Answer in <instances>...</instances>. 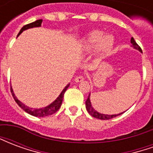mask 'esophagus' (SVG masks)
Masks as SVG:
<instances>
[{"label":"esophagus","instance_id":"obj_1","mask_svg":"<svg viewBox=\"0 0 153 153\" xmlns=\"http://www.w3.org/2000/svg\"><path fill=\"white\" fill-rule=\"evenodd\" d=\"M83 80H84V77L82 76V75H79V76H78L75 78L74 81H75V83H80V82H82Z\"/></svg>","mask_w":153,"mask_h":153}]
</instances>
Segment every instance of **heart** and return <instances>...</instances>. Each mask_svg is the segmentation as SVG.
I'll return each mask as SVG.
<instances>
[{
    "label": "heart",
    "instance_id": "heart-1",
    "mask_svg": "<svg viewBox=\"0 0 153 153\" xmlns=\"http://www.w3.org/2000/svg\"><path fill=\"white\" fill-rule=\"evenodd\" d=\"M115 45V38L111 34H105L102 31L93 30L87 33L81 41L80 47L84 51L94 49L97 57H103L112 50Z\"/></svg>",
    "mask_w": 153,
    "mask_h": 153
}]
</instances>
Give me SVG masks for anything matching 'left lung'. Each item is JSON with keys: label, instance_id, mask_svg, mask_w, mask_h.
Segmentation results:
<instances>
[{"label": "left lung", "instance_id": "left-lung-1", "mask_svg": "<svg viewBox=\"0 0 153 153\" xmlns=\"http://www.w3.org/2000/svg\"><path fill=\"white\" fill-rule=\"evenodd\" d=\"M130 42H131V47L133 48H134L136 50L139 51L140 52H142V49L140 48V47L138 46V44L136 43V42L134 39V38H131V40H130ZM86 103V109L88 111V112L89 113L90 115L93 116L94 118L97 119H100V120H110V119H112L115 118L116 116H118V115H121L123 113L125 112H122L120 113V114H115V115H107V114H102V113H100L98 111H97L96 110L93 108V106H92V103H91V101H90V93L89 95H88V99L85 102Z\"/></svg>", "mask_w": 153, "mask_h": 153}]
</instances>
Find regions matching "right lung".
Segmentation results:
<instances>
[{
	"instance_id": "right-lung-1",
	"label": "right lung",
	"mask_w": 153,
	"mask_h": 153,
	"mask_svg": "<svg viewBox=\"0 0 153 153\" xmlns=\"http://www.w3.org/2000/svg\"><path fill=\"white\" fill-rule=\"evenodd\" d=\"M42 19H38L36 21L33 22L31 24H28V25H25L23 28L20 29V31L19 33V34L17 37H19V35L21 34L25 30H27L28 28H37V27H41L42 25ZM70 86V83H68L66 86L64 88V89L62 90V92L60 93V95L58 96L56 99L53 102H51V104H49L48 106H45V107H42V108H32V107H29V106H26L25 104H24L23 102H21L16 97V96L14 93V91L12 89V87L10 90H11L12 96L14 97V99L16 102V103L18 104L19 106L21 107L22 109L25 111V112H27L28 114L31 115H33V116H36V117H44V116H48V115H51L56 113L59 110V108L61 106L62 104V101H63L64 94H65V92L66 91L67 88Z\"/></svg>"
}]
</instances>
